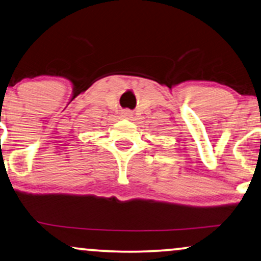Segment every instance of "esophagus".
Listing matches in <instances>:
<instances>
[{
    "mask_svg": "<svg viewBox=\"0 0 261 261\" xmlns=\"http://www.w3.org/2000/svg\"><path fill=\"white\" fill-rule=\"evenodd\" d=\"M122 115H124V118H131L133 117V113H131L130 111H125L124 113H122Z\"/></svg>",
    "mask_w": 261,
    "mask_h": 261,
    "instance_id": "obj_1",
    "label": "esophagus"
}]
</instances>
